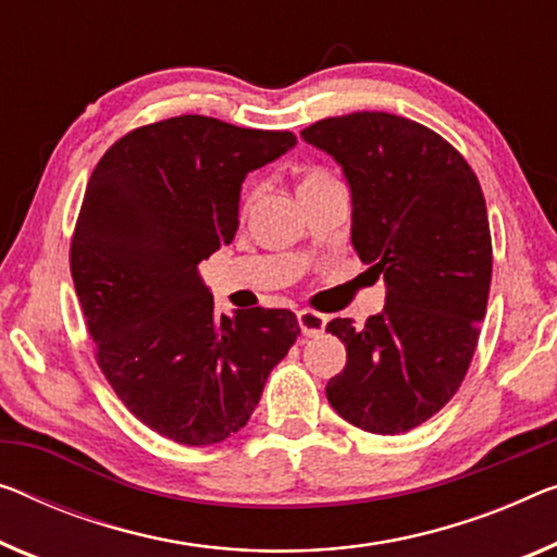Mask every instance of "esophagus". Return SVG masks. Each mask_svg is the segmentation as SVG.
Here are the masks:
<instances>
[{"label":"esophagus","mask_w":557,"mask_h":557,"mask_svg":"<svg viewBox=\"0 0 557 557\" xmlns=\"http://www.w3.org/2000/svg\"><path fill=\"white\" fill-rule=\"evenodd\" d=\"M297 322H300L302 335L314 337V335H320V332H325L327 318H325V314L314 312V310H300V312H297Z\"/></svg>","instance_id":"34e87169"}]
</instances>
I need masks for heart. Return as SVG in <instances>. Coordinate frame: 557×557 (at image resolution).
<instances>
[{
    "label": "heart",
    "mask_w": 557,
    "mask_h": 557,
    "mask_svg": "<svg viewBox=\"0 0 557 557\" xmlns=\"http://www.w3.org/2000/svg\"><path fill=\"white\" fill-rule=\"evenodd\" d=\"M335 189H343V182H339L337 174L327 168H307L300 174V182H297V195H300V199L335 193ZM257 195H260V189L257 187L245 189V197H243L245 210H250V207L255 205Z\"/></svg>",
    "instance_id": "b5f03b06"
}]
</instances>
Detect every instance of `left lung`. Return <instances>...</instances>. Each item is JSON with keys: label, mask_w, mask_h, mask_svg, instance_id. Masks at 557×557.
Returning a JSON list of instances; mask_svg holds the SVG:
<instances>
[{"label": "left lung", "mask_w": 557, "mask_h": 557, "mask_svg": "<svg viewBox=\"0 0 557 557\" xmlns=\"http://www.w3.org/2000/svg\"><path fill=\"white\" fill-rule=\"evenodd\" d=\"M302 139L343 168L352 247L387 289L364 327L327 322L347 350L327 400L368 433H408L450 403L475 355L493 277L483 189L447 139L397 114L327 117Z\"/></svg>", "instance_id": "left-lung-1"}]
</instances>
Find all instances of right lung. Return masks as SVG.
I'll return each instance as SVG.
<instances>
[{
	"mask_svg": "<svg viewBox=\"0 0 557 557\" xmlns=\"http://www.w3.org/2000/svg\"><path fill=\"white\" fill-rule=\"evenodd\" d=\"M293 132L182 114L132 129L97 162L70 270L99 370L127 410L180 445L235 435L300 335L289 310L214 314L197 264L235 239L247 172Z\"/></svg>",
	"mask_w": 557,
	"mask_h": 557,
	"instance_id": "1",
	"label": "right lung"
}]
</instances>
